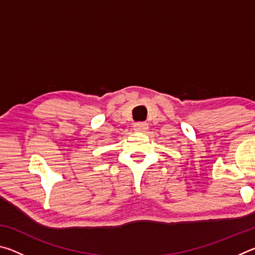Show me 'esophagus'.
<instances>
[{"label": "esophagus", "mask_w": 255, "mask_h": 255, "mask_svg": "<svg viewBox=\"0 0 255 255\" xmlns=\"http://www.w3.org/2000/svg\"><path fill=\"white\" fill-rule=\"evenodd\" d=\"M148 129V125L146 123H136L133 125V130L137 132H145Z\"/></svg>", "instance_id": "obj_1"}]
</instances>
